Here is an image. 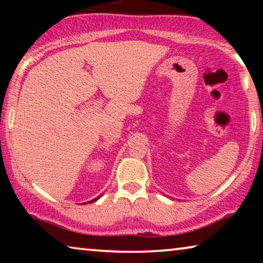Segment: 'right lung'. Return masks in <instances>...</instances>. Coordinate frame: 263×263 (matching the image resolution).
<instances>
[{"label": "right lung", "instance_id": "obj_1", "mask_svg": "<svg viewBox=\"0 0 263 263\" xmlns=\"http://www.w3.org/2000/svg\"><path fill=\"white\" fill-rule=\"evenodd\" d=\"M100 196H102V195H100ZM100 196H98V197H96V199H95V200H92V201H88V202H95V201H97V200H98Z\"/></svg>", "mask_w": 263, "mask_h": 263}]
</instances>
